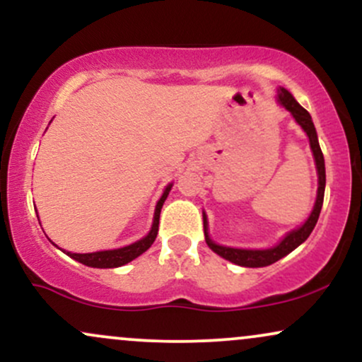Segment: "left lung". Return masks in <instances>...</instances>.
<instances>
[{
  "label": "left lung",
  "instance_id": "8db88e82",
  "mask_svg": "<svg viewBox=\"0 0 362 362\" xmlns=\"http://www.w3.org/2000/svg\"><path fill=\"white\" fill-rule=\"evenodd\" d=\"M279 102L288 109L293 117L296 119V122L305 129V132L310 138V146L311 151H313L315 161H317V170H318V195L317 202H315L313 211H311L310 218L306 219V223L303 224L298 230L291 231L289 235L284 236V240L277 245V247L269 248V250H242V248H230V247H221V245H216L213 240L207 235V219L204 214V236L206 243L211 250L221 255L223 259L233 262L236 265H243V267H265V265H271L274 262H277L282 257H286L291 253L294 248H298L300 245L308 238L311 231H313L315 224L318 221L320 211H322L323 204V195H325V160H323V153L320 149L317 131H315L313 120H311V115L308 110L303 109V107L293 98V95L289 93L288 90L281 88L279 90Z\"/></svg>",
  "mask_w": 362,
  "mask_h": 362
}]
</instances>
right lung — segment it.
<instances>
[{"label":"right lung","mask_w":362,"mask_h":362,"mask_svg":"<svg viewBox=\"0 0 362 362\" xmlns=\"http://www.w3.org/2000/svg\"><path fill=\"white\" fill-rule=\"evenodd\" d=\"M172 189V185H168L165 189L163 195L158 201L156 204V211H155V219H153V228L149 231L148 236H144L143 240L139 242L129 245V247L124 248H117V250H105V252H93V253H71L68 252V255L71 259L81 262V264L88 265V267H97V269H112V267H120V265L127 264V262L134 260L136 257H139L141 253H144L151 247L153 242H155L156 235H158V224H160V213L161 207H163L165 199Z\"/></svg>","instance_id":"1"}]
</instances>
